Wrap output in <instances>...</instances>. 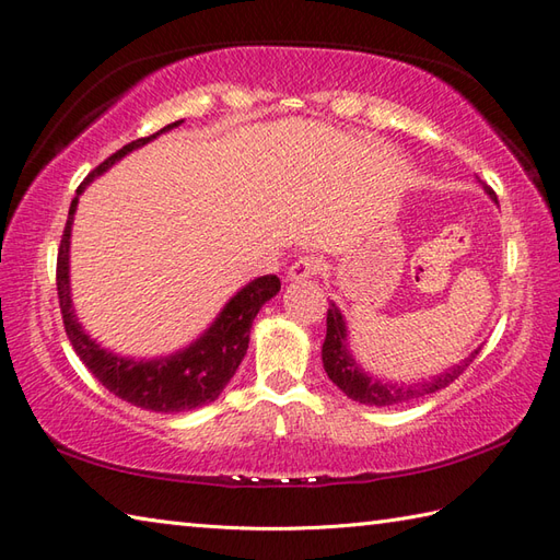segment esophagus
Instances as JSON below:
<instances>
[{
    "label": "esophagus",
    "instance_id": "34e87169",
    "mask_svg": "<svg viewBox=\"0 0 560 560\" xmlns=\"http://www.w3.org/2000/svg\"><path fill=\"white\" fill-rule=\"evenodd\" d=\"M319 271H323V259L315 257V255H301L289 267V279L291 281H305V279L317 277Z\"/></svg>",
    "mask_w": 560,
    "mask_h": 560
}]
</instances>
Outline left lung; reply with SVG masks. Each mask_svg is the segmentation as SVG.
<instances>
[{"label":"left lung","instance_id":"8db88e82","mask_svg":"<svg viewBox=\"0 0 560 560\" xmlns=\"http://www.w3.org/2000/svg\"><path fill=\"white\" fill-rule=\"evenodd\" d=\"M486 195H489L493 201H498L495 192L483 185ZM479 349L471 355H467L462 363L452 365L450 371L435 375L433 380H425V383H416V385H392V383H380V380L368 377L361 365L355 363L353 355L349 353L347 347V323L339 313V307L331 303L327 311V337L323 343V363H325V373L329 375L331 383H335L343 395L351 397L353 401L368 404V407H392V404H401V401H411L425 395H433V392L447 387L450 383L467 371L471 361L477 359Z\"/></svg>","mask_w":560,"mask_h":560}]
</instances>
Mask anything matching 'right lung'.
<instances>
[{
    "label": "right lung",
    "mask_w": 560,
    "mask_h": 560,
    "mask_svg": "<svg viewBox=\"0 0 560 560\" xmlns=\"http://www.w3.org/2000/svg\"><path fill=\"white\" fill-rule=\"evenodd\" d=\"M177 125H183V120L165 125L156 135L141 137L132 141V144L122 147L120 151H115L110 159H105L96 171L89 173L86 180L77 187V197L71 199L69 219L57 253L59 311H62L65 331L77 355L86 363L89 371L96 375L98 383H103L105 389H110L115 397L135 404V407L161 413L205 407V404L221 395L223 387L229 385L231 377L235 375L237 365L245 359L249 343V327H253V319L257 317L259 307L269 299H273L281 289V281L273 277V273L249 281L245 289L237 291L233 299L225 303L219 317L213 319V325L195 343H189L187 349L173 355H165V359L153 361H135L105 351L79 325L69 295V237L71 221H74V211L79 205V195L86 189L93 177L108 171L115 161L127 156L129 151L149 144L151 139H156L159 135L168 132V129Z\"/></svg>",
    "instance_id": "add662e5"
}]
</instances>
